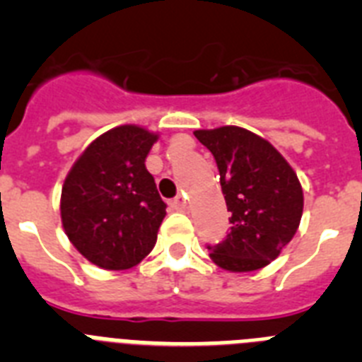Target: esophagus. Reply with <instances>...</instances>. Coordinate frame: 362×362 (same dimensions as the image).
<instances>
[{
    "mask_svg": "<svg viewBox=\"0 0 362 362\" xmlns=\"http://www.w3.org/2000/svg\"><path fill=\"white\" fill-rule=\"evenodd\" d=\"M172 209L175 210H185L187 209V199H185V196H177L174 201H172Z\"/></svg>",
    "mask_w": 362,
    "mask_h": 362,
    "instance_id": "esophagus-1",
    "label": "esophagus"
}]
</instances>
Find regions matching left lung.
Returning a JSON list of instances; mask_svg holds the SVG:
<instances>
[{
    "label": "left lung",
    "instance_id": "left-lung-1",
    "mask_svg": "<svg viewBox=\"0 0 362 362\" xmlns=\"http://www.w3.org/2000/svg\"><path fill=\"white\" fill-rule=\"evenodd\" d=\"M194 136L212 152L225 194L230 233L209 246L223 270L254 272L270 264L292 241L303 216V188L288 161L264 137L219 127Z\"/></svg>",
    "mask_w": 362,
    "mask_h": 362
}]
</instances>
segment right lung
Here are the masks:
<instances>
[{
  "label": "right lung",
  "mask_w": 362,
  "mask_h": 362,
  "mask_svg": "<svg viewBox=\"0 0 362 362\" xmlns=\"http://www.w3.org/2000/svg\"><path fill=\"white\" fill-rule=\"evenodd\" d=\"M159 134L121 124L95 137L62 188V223L76 250L105 270H129L158 241L166 216L145 161Z\"/></svg>",
  "instance_id": "add662e5"
}]
</instances>
